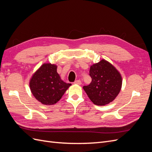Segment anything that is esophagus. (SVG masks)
Masks as SVG:
<instances>
[{
  "label": "esophagus",
  "instance_id": "1",
  "mask_svg": "<svg viewBox=\"0 0 152 152\" xmlns=\"http://www.w3.org/2000/svg\"><path fill=\"white\" fill-rule=\"evenodd\" d=\"M74 84H78V85H80L82 84V82H81V81L80 80H75L74 82Z\"/></svg>",
  "mask_w": 152,
  "mask_h": 152
}]
</instances>
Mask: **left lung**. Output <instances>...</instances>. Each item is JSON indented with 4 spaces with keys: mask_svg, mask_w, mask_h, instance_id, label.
Returning a JSON list of instances; mask_svg holds the SVG:
<instances>
[{
    "mask_svg": "<svg viewBox=\"0 0 152 152\" xmlns=\"http://www.w3.org/2000/svg\"><path fill=\"white\" fill-rule=\"evenodd\" d=\"M92 81L83 89L94 104L104 106L115 99L120 93L122 79L121 73L105 59L91 66Z\"/></svg>",
    "mask_w": 152,
    "mask_h": 152,
    "instance_id": "1",
    "label": "left lung"
}]
</instances>
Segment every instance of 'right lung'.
<instances>
[{
	"label": "right lung",
	"mask_w": 152,
	"mask_h": 152,
	"mask_svg": "<svg viewBox=\"0 0 152 152\" xmlns=\"http://www.w3.org/2000/svg\"><path fill=\"white\" fill-rule=\"evenodd\" d=\"M32 94L39 102L45 105L56 104L72 84L63 82L57 72V66L44 63L30 80Z\"/></svg>",
	"instance_id": "obj_1"
}]
</instances>
